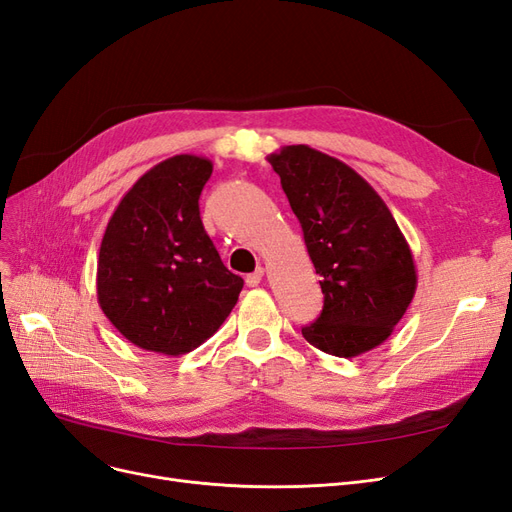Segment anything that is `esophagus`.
Here are the masks:
<instances>
[{
	"instance_id": "esophagus-1",
	"label": "esophagus",
	"mask_w": 512,
	"mask_h": 512,
	"mask_svg": "<svg viewBox=\"0 0 512 512\" xmlns=\"http://www.w3.org/2000/svg\"><path fill=\"white\" fill-rule=\"evenodd\" d=\"M261 278H263V268H257L255 272H251V274H246V285L249 287H257L259 283H261Z\"/></svg>"
}]
</instances>
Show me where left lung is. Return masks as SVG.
<instances>
[{
  "label": "left lung",
  "mask_w": 512,
  "mask_h": 512,
  "mask_svg": "<svg viewBox=\"0 0 512 512\" xmlns=\"http://www.w3.org/2000/svg\"><path fill=\"white\" fill-rule=\"evenodd\" d=\"M298 217L323 291L302 336L319 351L357 357L385 342L415 298L410 246L387 204L340 159L306 144L268 157Z\"/></svg>",
  "instance_id": "left-lung-1"
}]
</instances>
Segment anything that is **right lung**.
<instances>
[{
  "mask_svg": "<svg viewBox=\"0 0 512 512\" xmlns=\"http://www.w3.org/2000/svg\"><path fill=\"white\" fill-rule=\"evenodd\" d=\"M212 161L174 155L142 174L108 221L97 259V302L144 351L185 355L236 306L229 272L200 219Z\"/></svg>",
  "mask_w": 512,
  "mask_h": 512,
  "instance_id": "1",
  "label": "right lung"
}]
</instances>
